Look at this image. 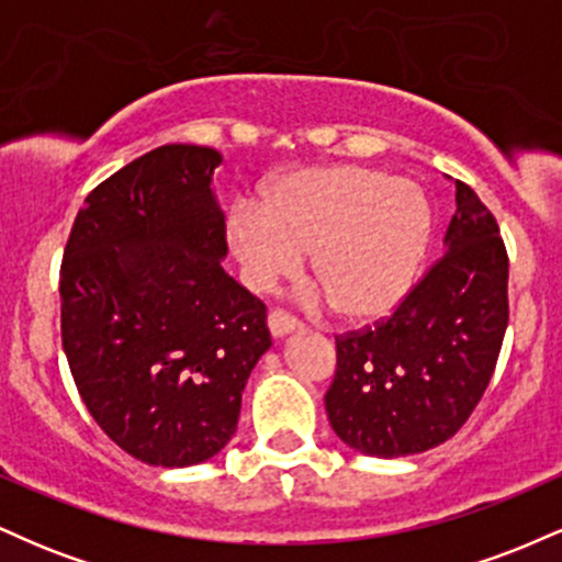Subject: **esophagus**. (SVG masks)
Returning a JSON list of instances; mask_svg holds the SVG:
<instances>
[{
    "mask_svg": "<svg viewBox=\"0 0 562 562\" xmlns=\"http://www.w3.org/2000/svg\"><path fill=\"white\" fill-rule=\"evenodd\" d=\"M267 325H269V333L274 335V338H282V335L288 333H295L301 327V322L293 317V314H288L285 308H272L267 317Z\"/></svg>",
    "mask_w": 562,
    "mask_h": 562,
    "instance_id": "esophagus-1",
    "label": "esophagus"
}]
</instances>
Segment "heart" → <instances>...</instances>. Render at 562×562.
Returning <instances> with one entry per match:
<instances>
[{
	"label": "heart",
	"instance_id": "b5f03b06",
	"mask_svg": "<svg viewBox=\"0 0 562 562\" xmlns=\"http://www.w3.org/2000/svg\"><path fill=\"white\" fill-rule=\"evenodd\" d=\"M430 232L420 184L357 164L290 171L229 211L227 240L254 290H269L308 254L314 282L344 319L389 314L415 280Z\"/></svg>",
	"mask_w": 562,
	"mask_h": 562
}]
</instances>
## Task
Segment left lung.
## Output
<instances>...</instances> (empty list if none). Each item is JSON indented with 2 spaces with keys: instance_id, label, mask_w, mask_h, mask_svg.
<instances>
[{
  "instance_id": "left-lung-1",
  "label": "left lung",
  "mask_w": 562,
  "mask_h": 562,
  "mask_svg": "<svg viewBox=\"0 0 562 562\" xmlns=\"http://www.w3.org/2000/svg\"><path fill=\"white\" fill-rule=\"evenodd\" d=\"M447 254L389 319L335 335L333 430L372 457L420 454L465 425L481 402L507 330V250L473 187L457 182Z\"/></svg>"
}]
</instances>
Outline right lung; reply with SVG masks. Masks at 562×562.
<instances>
[{"label": "right lung", "instance_id": "obj_1", "mask_svg": "<svg viewBox=\"0 0 562 562\" xmlns=\"http://www.w3.org/2000/svg\"><path fill=\"white\" fill-rule=\"evenodd\" d=\"M214 147L164 145L83 200L60 263V330L94 423L134 460L187 468L237 430L272 346L267 306L222 269Z\"/></svg>", "mask_w": 562, "mask_h": 562}]
</instances>
